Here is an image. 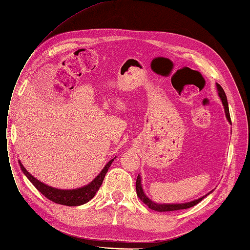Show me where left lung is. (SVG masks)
Instances as JSON below:
<instances>
[{
	"label": "left lung",
	"mask_w": 250,
	"mask_h": 250,
	"mask_svg": "<svg viewBox=\"0 0 250 250\" xmlns=\"http://www.w3.org/2000/svg\"><path fill=\"white\" fill-rule=\"evenodd\" d=\"M216 88H217L218 95H219V98H220V100L222 102V104H223L224 112H225V117H227V119L229 120V123L231 125L227 95H225L224 90L222 89V87L219 84L216 83ZM136 192H137V195H138V197L141 199L142 203L146 204L149 208H151V210L157 211V212H170V211H176V210H183V208H191L193 206L197 205L206 196H208V194H211L213 190L210 191L208 193H207L206 195L201 196L197 199L192 200V201H188V203H183V204H158V203H155L154 200H151L149 197H147L146 193H144L143 188H142V184H141V176H140V174H138V176H137V181H136Z\"/></svg>",
	"instance_id": "left-lung-1"
}]
</instances>
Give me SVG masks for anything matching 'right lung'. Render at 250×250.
<instances>
[{"instance_id":"obj_1","label":"right lung","mask_w":250,"mask_h":250,"mask_svg":"<svg viewBox=\"0 0 250 250\" xmlns=\"http://www.w3.org/2000/svg\"><path fill=\"white\" fill-rule=\"evenodd\" d=\"M115 158L110 160L109 162L104 165L103 170L95 176V178L89 183L85 185L83 187L76 188V189H58L45 185L42 182H40L36 178H34L30 172H28L27 169L23 167L21 160H19V163L21 166V171L23 172L28 180L34 185V187L40 192L42 193L46 198L54 201L56 204L63 205V206H69V207H76L81 206L88 203L90 199H92L95 195V193L99 191L100 187L102 186L103 181L104 179V175L108 172V169L111 166Z\"/></svg>"}]
</instances>
